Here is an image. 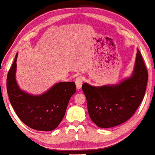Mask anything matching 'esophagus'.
<instances>
[{
  "instance_id": "34e87169",
  "label": "esophagus",
  "mask_w": 155,
  "mask_h": 155,
  "mask_svg": "<svg viewBox=\"0 0 155 155\" xmlns=\"http://www.w3.org/2000/svg\"><path fill=\"white\" fill-rule=\"evenodd\" d=\"M75 85H76V87H77V89H79L81 88L82 86V83H83V78L82 76H79V77H78L77 78L75 79Z\"/></svg>"
}]
</instances>
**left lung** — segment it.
<instances>
[{
	"label": "left lung",
	"instance_id": "1",
	"mask_svg": "<svg viewBox=\"0 0 155 155\" xmlns=\"http://www.w3.org/2000/svg\"><path fill=\"white\" fill-rule=\"evenodd\" d=\"M148 78L142 54L137 49L131 77L116 84L93 86L84 83L90 118L101 128L124 123L134 114L144 97Z\"/></svg>",
	"mask_w": 155,
	"mask_h": 155
}]
</instances>
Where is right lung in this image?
<instances>
[{"instance_id":"right-lung-1","label":"right lung","mask_w":155,"mask_h":155,"mask_svg":"<svg viewBox=\"0 0 155 155\" xmlns=\"http://www.w3.org/2000/svg\"><path fill=\"white\" fill-rule=\"evenodd\" d=\"M18 53L7 78L11 105L23 123L37 131H50L61 123L70 98L76 92L75 82H58L40 95L21 91L15 78Z\"/></svg>"}]
</instances>
